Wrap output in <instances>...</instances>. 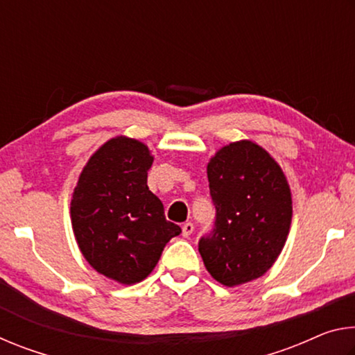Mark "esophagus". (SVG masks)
<instances>
[{"mask_svg": "<svg viewBox=\"0 0 355 355\" xmlns=\"http://www.w3.org/2000/svg\"><path fill=\"white\" fill-rule=\"evenodd\" d=\"M182 230H183V236L184 238H189L191 233L194 232V224H192V222H186V224H183Z\"/></svg>", "mask_w": 355, "mask_h": 355, "instance_id": "34e87169", "label": "esophagus"}]
</instances>
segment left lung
<instances>
[{"instance_id": "left-lung-1", "label": "left lung", "mask_w": 355, "mask_h": 355, "mask_svg": "<svg viewBox=\"0 0 355 355\" xmlns=\"http://www.w3.org/2000/svg\"><path fill=\"white\" fill-rule=\"evenodd\" d=\"M207 173L216 219L199 239L205 268L225 286L260 277L290 232L291 192L284 172L266 150L239 141L220 148Z\"/></svg>"}]
</instances>
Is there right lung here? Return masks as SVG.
Instances as JSON below:
<instances>
[{"label":"right lung","mask_w":355,"mask_h":355,"mask_svg":"<svg viewBox=\"0 0 355 355\" xmlns=\"http://www.w3.org/2000/svg\"><path fill=\"white\" fill-rule=\"evenodd\" d=\"M148 148L130 137L101 146L84 167L71 199V225L95 271L137 284L153 271L166 244L182 233L147 186Z\"/></svg>","instance_id":"1"}]
</instances>
